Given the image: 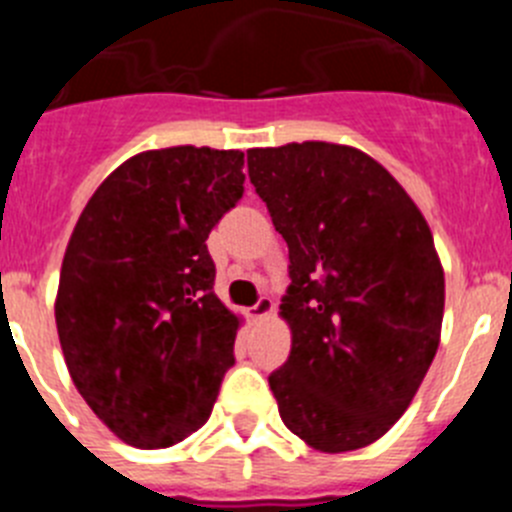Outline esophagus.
Returning <instances> with one entry per match:
<instances>
[{
	"label": "esophagus",
	"mask_w": 512,
	"mask_h": 512,
	"mask_svg": "<svg viewBox=\"0 0 512 512\" xmlns=\"http://www.w3.org/2000/svg\"><path fill=\"white\" fill-rule=\"evenodd\" d=\"M271 312H274V300L264 295L259 302H256V305L251 307V318L253 320H264V318H269Z\"/></svg>",
	"instance_id": "34e87169"
}]
</instances>
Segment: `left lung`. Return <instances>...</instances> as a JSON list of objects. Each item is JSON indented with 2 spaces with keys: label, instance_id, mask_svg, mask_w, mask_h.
Instances as JSON below:
<instances>
[{
  "label": "left lung",
  "instance_id": "8db88e82",
  "mask_svg": "<svg viewBox=\"0 0 512 512\" xmlns=\"http://www.w3.org/2000/svg\"><path fill=\"white\" fill-rule=\"evenodd\" d=\"M248 179L289 248L279 315L292 351L269 377L279 415L312 449H364L408 410L438 351L446 292L431 228L359 148H251Z\"/></svg>",
  "mask_w": 512,
  "mask_h": 512
}]
</instances>
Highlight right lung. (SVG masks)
I'll return each mask as SVG.
<instances>
[{"instance_id":"right-lung-1","label":"right lung","mask_w":512,"mask_h":512,"mask_svg":"<svg viewBox=\"0 0 512 512\" xmlns=\"http://www.w3.org/2000/svg\"><path fill=\"white\" fill-rule=\"evenodd\" d=\"M243 153L174 146L117 166L63 253L56 328L79 395L120 441L166 449L207 423L241 318L207 235L243 197Z\"/></svg>"}]
</instances>
